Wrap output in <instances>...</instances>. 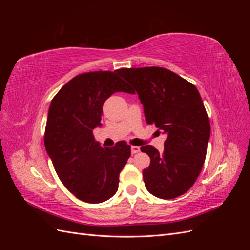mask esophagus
<instances>
[{
	"mask_svg": "<svg viewBox=\"0 0 250 250\" xmlns=\"http://www.w3.org/2000/svg\"><path fill=\"white\" fill-rule=\"evenodd\" d=\"M141 151V148L139 146H131V153L135 154V153H139Z\"/></svg>",
	"mask_w": 250,
	"mask_h": 250,
	"instance_id": "34e87169",
	"label": "esophagus"
}]
</instances>
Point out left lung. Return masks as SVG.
<instances>
[{
	"label": "left lung",
	"mask_w": 250,
	"mask_h": 250,
	"mask_svg": "<svg viewBox=\"0 0 250 250\" xmlns=\"http://www.w3.org/2000/svg\"><path fill=\"white\" fill-rule=\"evenodd\" d=\"M117 74L137 90L146 122L167 134L163 154L151 145L141 148L150 157L143 171L145 187L157 198H176L194 185L207 155L210 125L198 89L160 66L120 69Z\"/></svg>",
	"instance_id": "8db88e82"
}]
</instances>
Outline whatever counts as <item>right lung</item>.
<instances>
[{
	"label": "right lung",
	"instance_id": "right-lung-1",
	"mask_svg": "<svg viewBox=\"0 0 250 250\" xmlns=\"http://www.w3.org/2000/svg\"><path fill=\"white\" fill-rule=\"evenodd\" d=\"M117 71L78 75L62 87L49 107L47 153L64 187L87 203L104 202L117 193L120 172L131 154L124 141L102 148L93 135L102 125L106 99L117 92L134 94Z\"/></svg>",
	"mask_w": 250,
	"mask_h": 250
}]
</instances>
